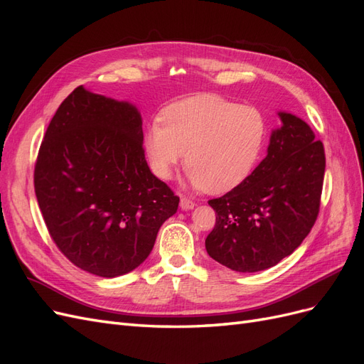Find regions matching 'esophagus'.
Here are the masks:
<instances>
[{"mask_svg": "<svg viewBox=\"0 0 364 364\" xmlns=\"http://www.w3.org/2000/svg\"><path fill=\"white\" fill-rule=\"evenodd\" d=\"M194 206H196V203L191 199H188V197H185V196L181 197V208L185 209V211L186 209H193Z\"/></svg>", "mask_w": 364, "mask_h": 364, "instance_id": "1", "label": "esophagus"}]
</instances>
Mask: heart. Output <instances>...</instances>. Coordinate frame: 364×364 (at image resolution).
Returning <instances> with one entry per match:
<instances>
[{"label":"heart","instance_id":"obj_1","mask_svg":"<svg viewBox=\"0 0 364 364\" xmlns=\"http://www.w3.org/2000/svg\"><path fill=\"white\" fill-rule=\"evenodd\" d=\"M266 138L259 109L203 94L165 107L146 130L144 150L151 171L164 181L173 178L186 153L194 188L220 194L249 178Z\"/></svg>","mask_w":364,"mask_h":364}]
</instances>
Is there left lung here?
Wrapping results in <instances>:
<instances>
[{
  "label": "left lung",
  "mask_w": 364,
  "mask_h": 364,
  "mask_svg": "<svg viewBox=\"0 0 364 364\" xmlns=\"http://www.w3.org/2000/svg\"><path fill=\"white\" fill-rule=\"evenodd\" d=\"M267 156L249 178L208 200L215 226L205 240L208 255L235 272L266 270L301 246L316 223L325 176V150L311 127L279 112Z\"/></svg>",
  "instance_id": "8db88e82"
}]
</instances>
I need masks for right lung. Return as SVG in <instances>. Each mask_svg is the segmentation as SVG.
Returning a JSON list of instances; mask_svg holds the SVG:
<instances>
[{"mask_svg": "<svg viewBox=\"0 0 364 364\" xmlns=\"http://www.w3.org/2000/svg\"><path fill=\"white\" fill-rule=\"evenodd\" d=\"M138 109L86 91L65 98L35 165L50 237L74 266L115 278L150 255L179 197L149 168Z\"/></svg>", "mask_w": 364, "mask_h": 364, "instance_id": "right-lung-1", "label": "right lung"}]
</instances>
